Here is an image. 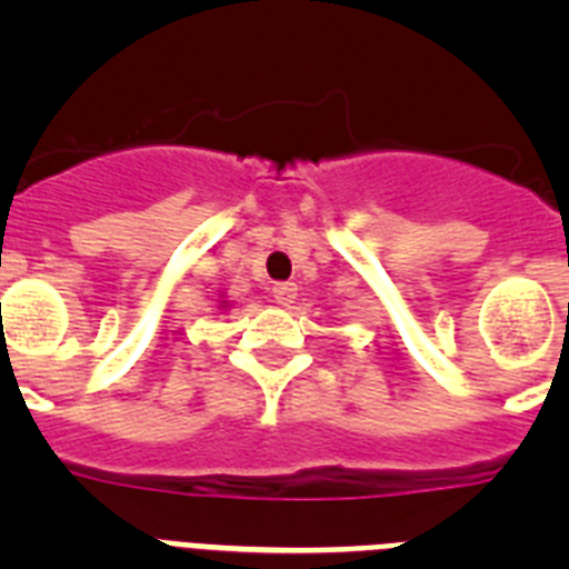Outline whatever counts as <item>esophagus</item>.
<instances>
[{
    "instance_id": "esophagus-1",
    "label": "esophagus",
    "mask_w": 569,
    "mask_h": 569,
    "mask_svg": "<svg viewBox=\"0 0 569 569\" xmlns=\"http://www.w3.org/2000/svg\"><path fill=\"white\" fill-rule=\"evenodd\" d=\"M296 290L299 288H296L293 281H279V284H273V299L288 308V305H293L296 301Z\"/></svg>"
}]
</instances>
